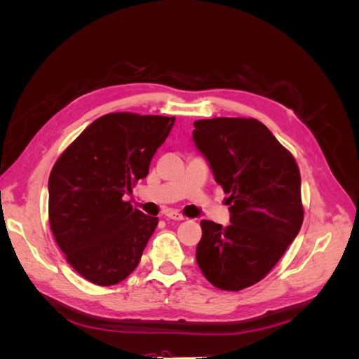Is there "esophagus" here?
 I'll return each instance as SVG.
<instances>
[{"mask_svg": "<svg viewBox=\"0 0 359 359\" xmlns=\"http://www.w3.org/2000/svg\"><path fill=\"white\" fill-rule=\"evenodd\" d=\"M168 219H170V220H175V222H181V220H186V217H184L182 214H180V212H177V211H166V214H165Z\"/></svg>", "mask_w": 359, "mask_h": 359, "instance_id": "34e87169", "label": "esophagus"}]
</instances>
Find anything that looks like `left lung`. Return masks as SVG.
Segmentation results:
<instances>
[{
    "mask_svg": "<svg viewBox=\"0 0 359 359\" xmlns=\"http://www.w3.org/2000/svg\"><path fill=\"white\" fill-rule=\"evenodd\" d=\"M193 126L194 144L231 205L229 226L201 222L196 262L212 286L243 290L276 266L301 229L299 169L255 118L198 119Z\"/></svg>",
    "mask_w": 359,
    "mask_h": 359,
    "instance_id": "left-lung-1",
    "label": "left lung"
}]
</instances>
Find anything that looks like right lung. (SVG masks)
Returning a JSON list of instances; mask_svg holds the SVG:
<instances>
[{"instance_id": "right-lung-1", "label": "right lung", "mask_w": 359, "mask_h": 359, "mask_svg": "<svg viewBox=\"0 0 359 359\" xmlns=\"http://www.w3.org/2000/svg\"><path fill=\"white\" fill-rule=\"evenodd\" d=\"M175 116L115 112L97 118L60 156L49 175V223L76 273L112 286L137 266L158 224L123 196L148 175Z\"/></svg>"}]
</instances>
